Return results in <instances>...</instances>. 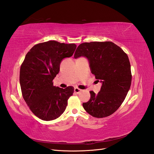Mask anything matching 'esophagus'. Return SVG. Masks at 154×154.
Returning <instances> with one entry per match:
<instances>
[{
  "label": "esophagus",
  "mask_w": 154,
  "mask_h": 154,
  "mask_svg": "<svg viewBox=\"0 0 154 154\" xmlns=\"http://www.w3.org/2000/svg\"><path fill=\"white\" fill-rule=\"evenodd\" d=\"M81 92V89H80V88H78L77 87H75L74 88V92L77 93V94H78V93H80Z\"/></svg>",
  "instance_id": "34e87169"
}]
</instances>
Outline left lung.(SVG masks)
<instances>
[{
    "label": "left lung",
    "instance_id": "8db88e82",
    "mask_svg": "<svg viewBox=\"0 0 154 154\" xmlns=\"http://www.w3.org/2000/svg\"><path fill=\"white\" fill-rule=\"evenodd\" d=\"M85 57L91 72L102 83L100 91H90L91 98L83 106L94 118H105L117 110L125 100L132 82L127 54L112 42H91L79 45L74 57Z\"/></svg>",
    "mask_w": 154,
    "mask_h": 154
}]
</instances>
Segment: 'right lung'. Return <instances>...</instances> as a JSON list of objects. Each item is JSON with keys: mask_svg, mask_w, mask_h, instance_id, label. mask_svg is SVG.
Masks as SVG:
<instances>
[{"mask_svg": "<svg viewBox=\"0 0 154 154\" xmlns=\"http://www.w3.org/2000/svg\"><path fill=\"white\" fill-rule=\"evenodd\" d=\"M75 44L51 40L35 45L26 55L20 70L22 97L36 117L44 121L59 118L66 109L74 87L62 88L53 85L65 58L71 57Z\"/></svg>", "mask_w": 154, "mask_h": 154, "instance_id": "add662e5", "label": "right lung"}]
</instances>
